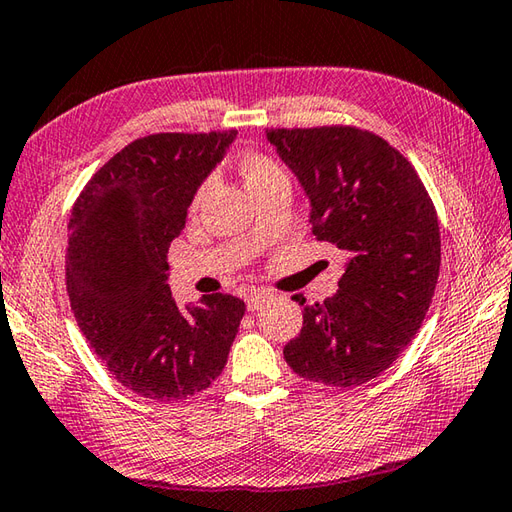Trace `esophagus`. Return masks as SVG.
Returning <instances> with one entry per match:
<instances>
[{"label":"esophagus","mask_w":512,"mask_h":512,"mask_svg":"<svg viewBox=\"0 0 512 512\" xmlns=\"http://www.w3.org/2000/svg\"><path fill=\"white\" fill-rule=\"evenodd\" d=\"M265 301H267V294L265 292H249V294H245V303H247V310L249 312L260 310V307L265 305Z\"/></svg>","instance_id":"obj_1"}]
</instances>
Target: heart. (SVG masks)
Instances as JSON below:
<instances>
[{"instance_id":"b5f03b06","label":"heart","mask_w":512,"mask_h":512,"mask_svg":"<svg viewBox=\"0 0 512 512\" xmlns=\"http://www.w3.org/2000/svg\"><path fill=\"white\" fill-rule=\"evenodd\" d=\"M240 169H243V176L247 180L249 191H254L258 187H265L274 180L287 178L283 167L278 165L274 158L265 156V153H245L243 160H240ZM207 185H209V182H202V185L198 187V191L194 194V200H191V211L198 209Z\"/></svg>"}]
</instances>
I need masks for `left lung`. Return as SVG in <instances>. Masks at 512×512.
<instances>
[{
    "label": "left lung",
    "mask_w": 512,
    "mask_h": 512,
    "mask_svg": "<svg viewBox=\"0 0 512 512\" xmlns=\"http://www.w3.org/2000/svg\"><path fill=\"white\" fill-rule=\"evenodd\" d=\"M310 196L316 240L350 254L339 292L305 305L283 356L298 376L354 388L399 359L435 296L437 209L408 158L372 131L332 124L269 129Z\"/></svg>",
    "instance_id": "8db88e82"
}]
</instances>
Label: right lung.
I'll list each match as a JSON object with an SVG mask.
<instances>
[{
    "instance_id": "obj_1",
    "label": "right lung",
    "mask_w": 512,
    "mask_h": 512,
    "mask_svg": "<svg viewBox=\"0 0 512 512\" xmlns=\"http://www.w3.org/2000/svg\"><path fill=\"white\" fill-rule=\"evenodd\" d=\"M236 131L153 133L104 162L69 220L66 292L93 352L124 388L156 401L207 390L223 372L245 303L207 294L180 310L167 252L200 182Z\"/></svg>"
}]
</instances>
